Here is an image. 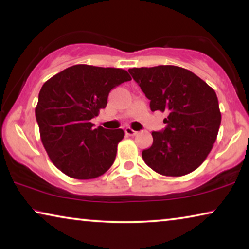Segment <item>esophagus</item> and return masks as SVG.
I'll return each instance as SVG.
<instances>
[{"mask_svg":"<svg viewBox=\"0 0 249 249\" xmlns=\"http://www.w3.org/2000/svg\"><path fill=\"white\" fill-rule=\"evenodd\" d=\"M125 133H126V135L133 136V135H135L138 132L134 131V129L131 128V127H126V128H125Z\"/></svg>","mask_w":249,"mask_h":249,"instance_id":"esophagus-1","label":"esophagus"}]
</instances>
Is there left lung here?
Masks as SVG:
<instances>
[{"instance_id":"1","label":"left lung","mask_w":249,"mask_h":249,"mask_svg":"<svg viewBox=\"0 0 249 249\" xmlns=\"http://www.w3.org/2000/svg\"><path fill=\"white\" fill-rule=\"evenodd\" d=\"M128 72L150 100L151 110L168 113L166 128L152 132V145L142 151L144 162L163 176L179 177L197 169L212 150L221 123L215 91L179 66Z\"/></svg>"}]
</instances>
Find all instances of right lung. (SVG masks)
Here are the masks:
<instances>
[{"label":"right lung","mask_w":249,"mask_h":249,"mask_svg":"<svg viewBox=\"0 0 249 249\" xmlns=\"http://www.w3.org/2000/svg\"><path fill=\"white\" fill-rule=\"evenodd\" d=\"M131 76L114 68L78 64L44 83L35 109L40 139L55 167L75 179H92L114 163L123 129L93 128L110 90Z\"/></svg>","instance_id":"right-lung-1"}]
</instances>
